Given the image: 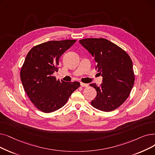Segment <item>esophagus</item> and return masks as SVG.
I'll return each mask as SVG.
<instances>
[{
	"instance_id": "obj_1",
	"label": "esophagus",
	"mask_w": 155,
	"mask_h": 155,
	"mask_svg": "<svg viewBox=\"0 0 155 155\" xmlns=\"http://www.w3.org/2000/svg\"><path fill=\"white\" fill-rule=\"evenodd\" d=\"M80 85H81L82 87H88V84H85V83H83V82H80Z\"/></svg>"
}]
</instances>
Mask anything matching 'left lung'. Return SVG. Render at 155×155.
Returning <instances> with one entry per match:
<instances>
[{
    "instance_id": "left-lung-1",
    "label": "left lung",
    "mask_w": 155,
    "mask_h": 155,
    "mask_svg": "<svg viewBox=\"0 0 155 155\" xmlns=\"http://www.w3.org/2000/svg\"><path fill=\"white\" fill-rule=\"evenodd\" d=\"M79 42L95 59L96 70L103 77L101 86L91 84L97 92L91 105L103 111L117 109L129 97L134 84L130 56L105 38H85L80 40Z\"/></svg>"
}]
</instances>
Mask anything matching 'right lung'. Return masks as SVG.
<instances>
[{
	"label": "right lung",
	"instance_id": "add662e5",
	"mask_svg": "<svg viewBox=\"0 0 155 155\" xmlns=\"http://www.w3.org/2000/svg\"><path fill=\"white\" fill-rule=\"evenodd\" d=\"M76 40L49 41L28 52L20 72L25 91L39 110L51 113L62 107L71 94L80 87L78 82L56 80L59 60Z\"/></svg>",
	"mask_w": 155,
	"mask_h": 155
}]
</instances>
